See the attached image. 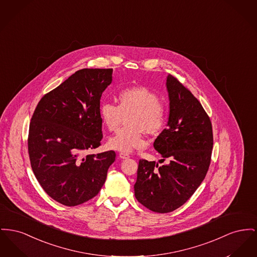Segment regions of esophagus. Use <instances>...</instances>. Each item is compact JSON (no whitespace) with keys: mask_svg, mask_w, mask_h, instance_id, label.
<instances>
[{"mask_svg":"<svg viewBox=\"0 0 257 257\" xmlns=\"http://www.w3.org/2000/svg\"><path fill=\"white\" fill-rule=\"evenodd\" d=\"M119 157H120L121 159H127V158L130 157V155L128 153H126V152H120L119 153Z\"/></svg>","mask_w":257,"mask_h":257,"instance_id":"1","label":"esophagus"}]
</instances>
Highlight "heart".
Wrapping results in <instances>:
<instances>
[{
    "mask_svg": "<svg viewBox=\"0 0 257 257\" xmlns=\"http://www.w3.org/2000/svg\"><path fill=\"white\" fill-rule=\"evenodd\" d=\"M117 106L104 102L99 107L102 123L111 132L116 131L128 115V126L109 139L111 149L125 152L142 149L147 145L145 132L157 136L164 130L168 119L166 107L154 91L144 86L124 88L117 94Z\"/></svg>",
    "mask_w": 257,
    "mask_h": 257,
    "instance_id": "obj_1",
    "label": "heart"
}]
</instances>
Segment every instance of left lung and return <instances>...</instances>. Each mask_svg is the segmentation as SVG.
<instances>
[{"label":"left lung","mask_w":257,"mask_h":257,"mask_svg":"<svg viewBox=\"0 0 257 257\" xmlns=\"http://www.w3.org/2000/svg\"><path fill=\"white\" fill-rule=\"evenodd\" d=\"M169 119L153 147L166 164L139 161L134 185L137 200L155 212L166 213L182 206L205 179L213 145L209 115L177 77L167 76Z\"/></svg>","instance_id":"obj_1"}]
</instances>
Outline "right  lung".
Listing matches in <instances>:
<instances>
[{
	"instance_id": "1",
	"label": "right lung",
	"mask_w": 257,
	"mask_h": 257,
	"mask_svg": "<svg viewBox=\"0 0 257 257\" xmlns=\"http://www.w3.org/2000/svg\"><path fill=\"white\" fill-rule=\"evenodd\" d=\"M112 69H82L46 93L31 118L28 152L36 179L46 194L74 207L96 196L115 152L87 154L101 146L102 93Z\"/></svg>"
}]
</instances>
